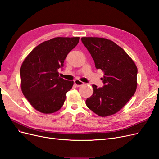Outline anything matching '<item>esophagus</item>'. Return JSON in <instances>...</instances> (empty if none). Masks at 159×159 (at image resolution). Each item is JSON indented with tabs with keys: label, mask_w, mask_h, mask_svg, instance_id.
I'll return each mask as SVG.
<instances>
[{
	"label": "esophagus",
	"mask_w": 159,
	"mask_h": 159,
	"mask_svg": "<svg viewBox=\"0 0 159 159\" xmlns=\"http://www.w3.org/2000/svg\"><path fill=\"white\" fill-rule=\"evenodd\" d=\"M74 84H75V85L77 87H80L82 85H84V82L81 81L79 80H74Z\"/></svg>",
	"instance_id": "34e87169"
}]
</instances>
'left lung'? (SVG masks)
Wrapping results in <instances>:
<instances>
[{
    "instance_id": "8db88e82",
    "label": "left lung",
    "mask_w": 159,
    "mask_h": 159,
    "mask_svg": "<svg viewBox=\"0 0 159 159\" xmlns=\"http://www.w3.org/2000/svg\"><path fill=\"white\" fill-rule=\"evenodd\" d=\"M97 69L101 70L102 87L93 85V93L85 104L100 116L118 112L134 95L137 88L136 65L124 49L113 41L100 37H82Z\"/></svg>"
}]
</instances>
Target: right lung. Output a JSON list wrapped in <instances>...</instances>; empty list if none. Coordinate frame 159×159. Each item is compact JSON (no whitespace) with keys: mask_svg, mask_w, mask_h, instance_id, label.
<instances>
[{"mask_svg":"<svg viewBox=\"0 0 159 159\" xmlns=\"http://www.w3.org/2000/svg\"><path fill=\"white\" fill-rule=\"evenodd\" d=\"M80 37H55L33 49L20 68L21 88L35 109L45 114L58 111L63 106L73 81L59 77L68 54L78 45Z\"/></svg>","mask_w":159,"mask_h":159,"instance_id":"right-lung-1","label":"right lung"}]
</instances>
